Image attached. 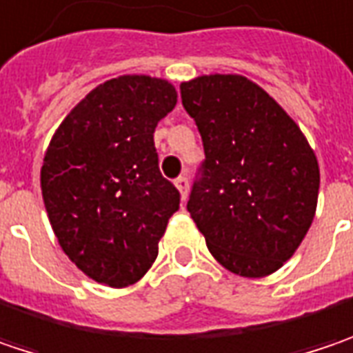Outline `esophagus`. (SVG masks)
<instances>
[{
  "instance_id": "obj_1",
  "label": "esophagus",
  "mask_w": 353,
  "mask_h": 353,
  "mask_svg": "<svg viewBox=\"0 0 353 353\" xmlns=\"http://www.w3.org/2000/svg\"><path fill=\"white\" fill-rule=\"evenodd\" d=\"M174 185H176L179 192H181V196H183V201H185L186 194H188V179H186V176H179V179L174 181Z\"/></svg>"
}]
</instances>
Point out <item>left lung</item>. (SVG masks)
Listing matches in <instances>:
<instances>
[{
  "instance_id": "1",
  "label": "left lung",
  "mask_w": 353,
  "mask_h": 353,
  "mask_svg": "<svg viewBox=\"0 0 353 353\" xmlns=\"http://www.w3.org/2000/svg\"><path fill=\"white\" fill-rule=\"evenodd\" d=\"M204 161L186 208L210 254L230 272L260 278L290 258L314 221L320 168L300 127L242 75L181 85Z\"/></svg>"
}]
</instances>
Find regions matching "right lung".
Masks as SVG:
<instances>
[{"instance_id":"add662e5","label":"right lung","mask_w":353,"mask_h":353,"mask_svg":"<svg viewBox=\"0 0 353 353\" xmlns=\"http://www.w3.org/2000/svg\"><path fill=\"white\" fill-rule=\"evenodd\" d=\"M165 79L123 75L93 89L55 131L41 167L47 216L63 252L111 288L141 280L181 192L159 170L152 132L174 109Z\"/></svg>"}]
</instances>
